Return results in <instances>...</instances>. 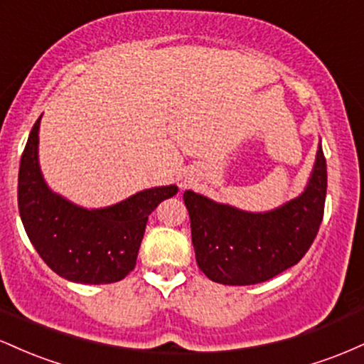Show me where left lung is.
<instances>
[{
  "label": "left lung",
  "instance_id": "8db88e82",
  "mask_svg": "<svg viewBox=\"0 0 364 364\" xmlns=\"http://www.w3.org/2000/svg\"><path fill=\"white\" fill-rule=\"evenodd\" d=\"M327 162L321 145L310 181L298 198L269 212H245L185 191L196 263L210 281L250 286L296 265L323 219Z\"/></svg>",
  "mask_w": 364,
  "mask_h": 364
}]
</instances>
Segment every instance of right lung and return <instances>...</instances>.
<instances>
[{
    "label": "right lung",
    "instance_id": "add662e5",
    "mask_svg": "<svg viewBox=\"0 0 364 364\" xmlns=\"http://www.w3.org/2000/svg\"><path fill=\"white\" fill-rule=\"evenodd\" d=\"M36 121L18 171V210L28 240L60 277L80 284L118 282L135 269L149 215L178 186L139 191L106 208H83L54 193L39 168Z\"/></svg>",
    "mask_w": 364,
    "mask_h": 364
}]
</instances>
